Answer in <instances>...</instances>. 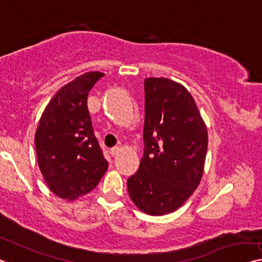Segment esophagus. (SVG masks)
Returning a JSON list of instances; mask_svg holds the SVG:
<instances>
[{
  "label": "esophagus",
  "mask_w": 262,
  "mask_h": 262,
  "mask_svg": "<svg viewBox=\"0 0 262 262\" xmlns=\"http://www.w3.org/2000/svg\"><path fill=\"white\" fill-rule=\"evenodd\" d=\"M121 150V148L120 147H113V148H111V154L113 155V156H115V155H118L119 154V151Z\"/></svg>",
  "instance_id": "obj_1"
}]
</instances>
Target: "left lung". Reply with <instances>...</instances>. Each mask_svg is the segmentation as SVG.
<instances>
[{"instance_id": "1", "label": "left lung", "mask_w": 262, "mask_h": 262, "mask_svg": "<svg viewBox=\"0 0 262 262\" xmlns=\"http://www.w3.org/2000/svg\"><path fill=\"white\" fill-rule=\"evenodd\" d=\"M143 143L128 193L143 213H173L198 188L208 146L205 121L182 84L166 77L144 80Z\"/></svg>"}]
</instances>
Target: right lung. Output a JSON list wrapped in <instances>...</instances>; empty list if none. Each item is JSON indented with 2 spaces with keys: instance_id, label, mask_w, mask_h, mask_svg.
Masks as SVG:
<instances>
[{
  "instance_id": "add662e5",
  "label": "right lung",
  "mask_w": 262,
  "mask_h": 262,
  "mask_svg": "<svg viewBox=\"0 0 262 262\" xmlns=\"http://www.w3.org/2000/svg\"><path fill=\"white\" fill-rule=\"evenodd\" d=\"M103 75L84 73L58 89L35 133L37 163L46 183L68 201L93 190L108 169L87 106L88 93Z\"/></svg>"
}]
</instances>
